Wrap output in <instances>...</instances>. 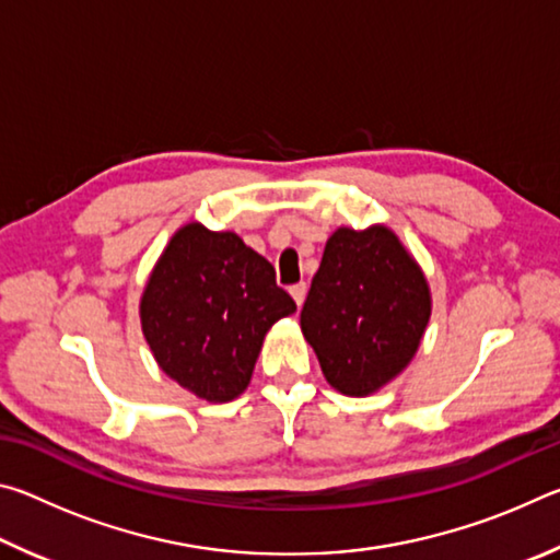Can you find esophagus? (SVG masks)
I'll list each match as a JSON object with an SVG mask.
<instances>
[{
    "label": "esophagus",
    "mask_w": 560,
    "mask_h": 560,
    "mask_svg": "<svg viewBox=\"0 0 560 560\" xmlns=\"http://www.w3.org/2000/svg\"><path fill=\"white\" fill-rule=\"evenodd\" d=\"M306 291H308L306 281H299V283H293V287L289 289V293H291V296H293V301H296V306H301L303 299H306Z\"/></svg>",
    "instance_id": "esophagus-1"
}]
</instances>
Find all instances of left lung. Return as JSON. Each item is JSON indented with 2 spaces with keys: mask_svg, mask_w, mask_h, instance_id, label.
Returning <instances> with one entry per match:
<instances>
[{
  "mask_svg": "<svg viewBox=\"0 0 560 560\" xmlns=\"http://www.w3.org/2000/svg\"><path fill=\"white\" fill-rule=\"evenodd\" d=\"M430 287L393 230L340 226L301 308V330L338 393L365 397L400 375L420 348Z\"/></svg>",
  "mask_w": 560,
  "mask_h": 560,
  "instance_id": "8db88e82",
  "label": "left lung"
}]
</instances>
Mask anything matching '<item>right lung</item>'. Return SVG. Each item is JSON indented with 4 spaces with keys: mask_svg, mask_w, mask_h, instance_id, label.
<instances>
[{
    "mask_svg": "<svg viewBox=\"0 0 560 560\" xmlns=\"http://www.w3.org/2000/svg\"><path fill=\"white\" fill-rule=\"evenodd\" d=\"M293 311L261 254L234 232L189 222L150 273L140 324L165 375L207 402H230L249 385L267 330Z\"/></svg>",
    "mask_w": 560,
    "mask_h": 560,
    "instance_id": "right-lung-1",
    "label": "right lung"
}]
</instances>
